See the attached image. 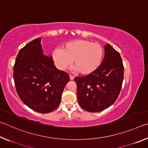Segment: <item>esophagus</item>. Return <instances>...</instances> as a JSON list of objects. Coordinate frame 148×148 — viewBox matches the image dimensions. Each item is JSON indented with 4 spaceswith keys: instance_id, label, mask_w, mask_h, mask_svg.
Here are the masks:
<instances>
[{
    "instance_id": "1",
    "label": "esophagus",
    "mask_w": 148,
    "mask_h": 148,
    "mask_svg": "<svg viewBox=\"0 0 148 148\" xmlns=\"http://www.w3.org/2000/svg\"><path fill=\"white\" fill-rule=\"evenodd\" d=\"M70 79H71V80H72V79H74V77L73 76H72V75H71L70 74Z\"/></svg>"
}]
</instances>
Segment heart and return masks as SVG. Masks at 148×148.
<instances>
[{"label":"heart","mask_w":148,"mask_h":148,"mask_svg":"<svg viewBox=\"0 0 148 148\" xmlns=\"http://www.w3.org/2000/svg\"><path fill=\"white\" fill-rule=\"evenodd\" d=\"M102 56L103 49L99 44L87 40H76L65 44L62 48L55 49L52 59L61 71H64L74 60L73 71L87 74L98 68Z\"/></svg>","instance_id":"heart-1"}]
</instances>
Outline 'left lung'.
<instances>
[{
	"label": "left lung",
	"instance_id": "1",
	"mask_svg": "<svg viewBox=\"0 0 148 148\" xmlns=\"http://www.w3.org/2000/svg\"><path fill=\"white\" fill-rule=\"evenodd\" d=\"M124 66L118 51L107 44L104 57L91 73L74 78L79 106L90 112H99L112 106L118 97L123 81Z\"/></svg>",
	"mask_w": 148,
	"mask_h": 148
}]
</instances>
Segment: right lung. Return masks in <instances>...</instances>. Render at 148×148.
<instances>
[{"label": "right lung", "instance_id": "add662e5", "mask_svg": "<svg viewBox=\"0 0 148 148\" xmlns=\"http://www.w3.org/2000/svg\"><path fill=\"white\" fill-rule=\"evenodd\" d=\"M40 41V38L33 40L20 49L14 66V79L23 103L34 111L46 114L59 106L70 77L56 68L51 56L44 55Z\"/></svg>", "mask_w": 148, "mask_h": 148}]
</instances>
